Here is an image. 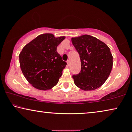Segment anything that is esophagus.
Wrapping results in <instances>:
<instances>
[{
  "label": "esophagus",
  "mask_w": 132,
  "mask_h": 132,
  "mask_svg": "<svg viewBox=\"0 0 132 132\" xmlns=\"http://www.w3.org/2000/svg\"><path fill=\"white\" fill-rule=\"evenodd\" d=\"M67 64H68V66H70V60L67 61Z\"/></svg>",
  "instance_id": "obj_1"
}]
</instances>
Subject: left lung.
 I'll return each mask as SVG.
<instances>
[{
  "label": "left lung",
  "instance_id": "1",
  "mask_svg": "<svg viewBox=\"0 0 132 132\" xmlns=\"http://www.w3.org/2000/svg\"><path fill=\"white\" fill-rule=\"evenodd\" d=\"M71 41L81 61L80 73L73 76L75 84L84 91L100 87L107 80L112 68L113 57L109 47L88 35L72 38Z\"/></svg>",
  "mask_w": 132,
  "mask_h": 132
}]
</instances>
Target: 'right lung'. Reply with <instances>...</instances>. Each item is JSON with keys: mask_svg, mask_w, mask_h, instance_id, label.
Masks as SVG:
<instances>
[{"mask_svg": "<svg viewBox=\"0 0 132 132\" xmlns=\"http://www.w3.org/2000/svg\"><path fill=\"white\" fill-rule=\"evenodd\" d=\"M65 38L41 34L23 48L19 55L20 65L25 78L34 88L47 90L57 84L67 62L56 50Z\"/></svg>", "mask_w": 132, "mask_h": 132, "instance_id": "right-lung-1", "label": "right lung"}]
</instances>
